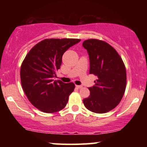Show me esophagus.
<instances>
[{"mask_svg":"<svg viewBox=\"0 0 147 147\" xmlns=\"http://www.w3.org/2000/svg\"><path fill=\"white\" fill-rule=\"evenodd\" d=\"M76 87H77V88H82L83 86H80V85H76Z\"/></svg>","mask_w":147,"mask_h":147,"instance_id":"34e87169","label":"esophagus"}]
</instances>
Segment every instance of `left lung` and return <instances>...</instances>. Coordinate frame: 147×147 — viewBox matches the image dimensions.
Masks as SVG:
<instances>
[{
    "label": "left lung",
    "mask_w": 147,
    "mask_h": 147,
    "mask_svg": "<svg viewBox=\"0 0 147 147\" xmlns=\"http://www.w3.org/2000/svg\"><path fill=\"white\" fill-rule=\"evenodd\" d=\"M90 60V71L97 77L88 88L90 95L83 100L85 107L96 113H104L120 102L125 92V65L115 49L105 41L88 39L83 42Z\"/></svg>",
    "instance_id": "left-lung-1"
}]
</instances>
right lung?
I'll return each mask as SVG.
<instances>
[{"label": "right lung", "instance_id": "add662e5", "mask_svg": "<svg viewBox=\"0 0 147 147\" xmlns=\"http://www.w3.org/2000/svg\"><path fill=\"white\" fill-rule=\"evenodd\" d=\"M80 39L50 38L37 43L28 52L21 67L23 91L33 106L42 112H58L66 106L75 84L54 80L64 52Z\"/></svg>", "mask_w": 147, "mask_h": 147}]
</instances>
